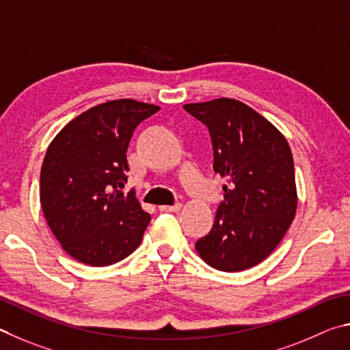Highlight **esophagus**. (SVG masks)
I'll use <instances>...</instances> for the list:
<instances>
[{
    "label": "esophagus",
    "mask_w": 350,
    "mask_h": 350,
    "mask_svg": "<svg viewBox=\"0 0 350 350\" xmlns=\"http://www.w3.org/2000/svg\"><path fill=\"white\" fill-rule=\"evenodd\" d=\"M181 207H183V204L176 203L174 206H161V207H159V211H161V212H178Z\"/></svg>",
    "instance_id": "34e87169"
}]
</instances>
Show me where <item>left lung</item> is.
Segmentation results:
<instances>
[{"label":"left lung","instance_id":"obj_1","mask_svg":"<svg viewBox=\"0 0 350 350\" xmlns=\"http://www.w3.org/2000/svg\"><path fill=\"white\" fill-rule=\"evenodd\" d=\"M213 147V170L228 178L209 234L195 243L207 265L240 272L266 260L297 212L291 147L273 124L230 98L186 104Z\"/></svg>","mask_w":350,"mask_h":350}]
</instances>
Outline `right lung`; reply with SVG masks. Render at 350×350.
I'll list each match as a JSON object with an SVG mask.
<instances>
[{"instance_id": "1", "label": "right lung", "mask_w": 350, "mask_h": 350, "mask_svg": "<svg viewBox=\"0 0 350 350\" xmlns=\"http://www.w3.org/2000/svg\"><path fill=\"white\" fill-rule=\"evenodd\" d=\"M158 106L115 100L85 110L49 146L40 176L47 224L67 254L89 266L124 260L143 240L150 215L127 183V147Z\"/></svg>"}]
</instances>
